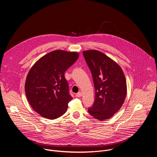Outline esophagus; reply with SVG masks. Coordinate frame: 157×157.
<instances>
[{
	"label": "esophagus",
	"instance_id": "obj_1",
	"mask_svg": "<svg viewBox=\"0 0 157 157\" xmlns=\"http://www.w3.org/2000/svg\"><path fill=\"white\" fill-rule=\"evenodd\" d=\"M82 96V94H81V93H78L77 94H76V97H78V98H80L81 96Z\"/></svg>",
	"mask_w": 157,
	"mask_h": 157
}]
</instances>
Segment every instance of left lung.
<instances>
[{
  "label": "left lung",
  "mask_w": 157,
  "mask_h": 157,
  "mask_svg": "<svg viewBox=\"0 0 157 157\" xmlns=\"http://www.w3.org/2000/svg\"><path fill=\"white\" fill-rule=\"evenodd\" d=\"M91 72L95 87V99L89 113L104 121L113 116L122 107L126 94V80L121 67L98 50L82 52Z\"/></svg>",
  "instance_id": "left-lung-1"
}]
</instances>
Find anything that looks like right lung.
Listing matches in <instances>:
<instances>
[{"mask_svg":"<svg viewBox=\"0 0 157 157\" xmlns=\"http://www.w3.org/2000/svg\"><path fill=\"white\" fill-rule=\"evenodd\" d=\"M79 54L55 50L41 57L27 76L25 91L32 107L41 116L55 119L63 115L73 99L64 73Z\"/></svg>","mask_w":157,"mask_h":157,"instance_id":"right-lung-1","label":"right lung"}]
</instances>
